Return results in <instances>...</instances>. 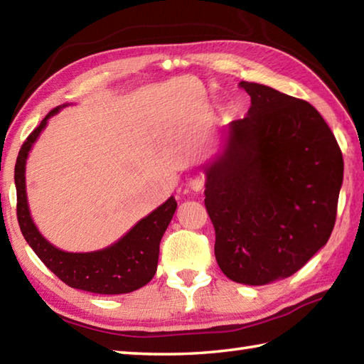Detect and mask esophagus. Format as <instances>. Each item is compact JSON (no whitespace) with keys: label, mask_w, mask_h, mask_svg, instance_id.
I'll list each match as a JSON object with an SVG mask.
<instances>
[{"label":"esophagus","mask_w":364,"mask_h":364,"mask_svg":"<svg viewBox=\"0 0 364 364\" xmlns=\"http://www.w3.org/2000/svg\"><path fill=\"white\" fill-rule=\"evenodd\" d=\"M189 188L196 192H202L205 189V178L202 175H197V176H192L189 180Z\"/></svg>","instance_id":"1"}]
</instances>
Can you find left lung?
<instances>
[{"label": "left lung", "mask_w": 364, "mask_h": 364, "mask_svg": "<svg viewBox=\"0 0 364 364\" xmlns=\"http://www.w3.org/2000/svg\"><path fill=\"white\" fill-rule=\"evenodd\" d=\"M205 167L214 255L230 280L261 286L291 277L327 244L343 184V153L314 107L257 82Z\"/></svg>", "instance_id": "obj_1"}]
</instances>
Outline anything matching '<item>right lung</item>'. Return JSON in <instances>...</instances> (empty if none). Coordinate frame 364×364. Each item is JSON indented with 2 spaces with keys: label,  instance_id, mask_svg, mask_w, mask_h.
Wrapping results in <instances>:
<instances>
[{
  "label": "right lung",
  "instance_id": "right-lung-1",
  "mask_svg": "<svg viewBox=\"0 0 364 364\" xmlns=\"http://www.w3.org/2000/svg\"><path fill=\"white\" fill-rule=\"evenodd\" d=\"M65 106V105H64ZM54 107L45 115L33 133L21 145L15 162V188H17V219L23 236L43 264L70 288L95 294H127L142 288L156 274L161 237L172 220L176 202L170 197L146 218L139 220L117 242L103 250L70 253L59 250L41 235L29 214L25 183V167L31 146L37 141L51 115L60 107Z\"/></svg>",
  "mask_w": 364,
  "mask_h": 364
}]
</instances>
